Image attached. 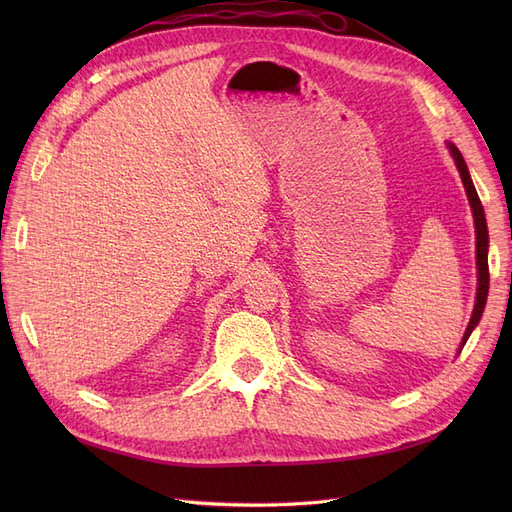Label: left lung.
I'll return each mask as SVG.
<instances>
[{
    "mask_svg": "<svg viewBox=\"0 0 512 512\" xmlns=\"http://www.w3.org/2000/svg\"><path fill=\"white\" fill-rule=\"evenodd\" d=\"M448 149H451V156L457 164V170L461 175V181H463V188H466V194H468V200H470V207H472V213H474V226H476V267H478V288H476V303H474V312H472V318H470V324L466 333H463V339H461V346H466L470 333L474 331V327L478 324L480 316H483V309H485V303H487V292H489V262H487V247H489V232H487V220H485V211H483V205H480V198L476 194V188L472 183V177L468 173V166H466V160H463L461 151L453 145L448 143ZM461 350V348H459Z\"/></svg>",
    "mask_w": 512,
    "mask_h": 512,
    "instance_id": "8db88e82",
    "label": "left lung"
}]
</instances>
